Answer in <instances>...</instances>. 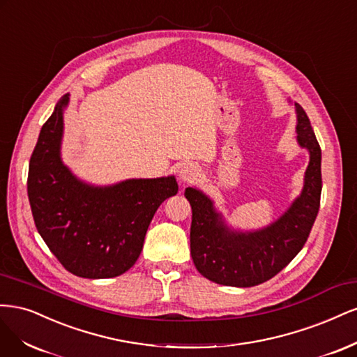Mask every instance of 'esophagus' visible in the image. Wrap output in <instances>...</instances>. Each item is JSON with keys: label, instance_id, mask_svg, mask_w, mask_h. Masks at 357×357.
Masks as SVG:
<instances>
[{"label": "esophagus", "instance_id": "1", "mask_svg": "<svg viewBox=\"0 0 357 357\" xmlns=\"http://www.w3.org/2000/svg\"><path fill=\"white\" fill-rule=\"evenodd\" d=\"M178 175L182 182H191V181L199 178L200 169L197 165H194V163H185L179 167Z\"/></svg>", "mask_w": 357, "mask_h": 357}]
</instances>
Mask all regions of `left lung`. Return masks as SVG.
<instances>
[{
  "mask_svg": "<svg viewBox=\"0 0 357 357\" xmlns=\"http://www.w3.org/2000/svg\"><path fill=\"white\" fill-rule=\"evenodd\" d=\"M295 108L298 142L308 149L310 163L301 195L280 220L257 233H233L203 192H183L192 211L191 258L206 279L225 286H257L274 278L304 248L320 206L321 151L305 111L298 103Z\"/></svg>",
  "mask_w": 357,
  "mask_h": 357,
  "instance_id": "obj_1",
  "label": "left lung"
}]
</instances>
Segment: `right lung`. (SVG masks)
Masks as SVG:
<instances>
[{
    "mask_svg": "<svg viewBox=\"0 0 357 357\" xmlns=\"http://www.w3.org/2000/svg\"><path fill=\"white\" fill-rule=\"evenodd\" d=\"M57 102L43 124L28 170L33 222L52 254L78 278L109 279L139 258L158 206L178 192L174 176L129 179L96 188L79 182L59 155L63 107Z\"/></svg>",
    "mask_w": 357,
    "mask_h": 357,
    "instance_id": "obj_1",
    "label": "right lung"
}]
</instances>
